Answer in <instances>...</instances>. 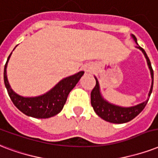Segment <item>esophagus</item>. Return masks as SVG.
I'll use <instances>...</instances> for the list:
<instances>
[{"label":"esophagus","mask_w":158,"mask_h":158,"mask_svg":"<svg viewBox=\"0 0 158 158\" xmlns=\"http://www.w3.org/2000/svg\"><path fill=\"white\" fill-rule=\"evenodd\" d=\"M84 71H85V73H92V70H93V67L90 64H87V65L84 66Z\"/></svg>","instance_id":"34e87169"}]
</instances>
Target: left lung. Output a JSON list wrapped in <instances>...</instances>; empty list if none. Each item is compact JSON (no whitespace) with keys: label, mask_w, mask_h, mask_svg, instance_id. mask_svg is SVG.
Returning a JSON list of instances; mask_svg holds the SVG:
<instances>
[{"label":"left lung","mask_w":158,"mask_h":158,"mask_svg":"<svg viewBox=\"0 0 158 158\" xmlns=\"http://www.w3.org/2000/svg\"><path fill=\"white\" fill-rule=\"evenodd\" d=\"M131 37L134 40V42L136 43L137 48L141 50L142 52L143 53L144 57L147 60V63L148 66L150 73H151L152 77V85L150 90L148 93V98L146 101L142 102V103L136 105V106H130V107H123V106H116L112 103H110L106 99L104 98L101 92V88H100V84H99L98 79L95 77L96 79V86L94 87L91 93H90V102L92 106L94 111L96 112V114L103 118L104 120L113 123H127L129 121L132 120L133 118L136 117L139 113H141L142 110H143L144 107L146 106L147 103L149 100V97L151 96V93L152 91V86H153V70L152 68L151 62L149 60L146 52L144 51L143 48H141L138 44L136 37L134 35H131Z\"/></svg>","instance_id":"1"}]
</instances>
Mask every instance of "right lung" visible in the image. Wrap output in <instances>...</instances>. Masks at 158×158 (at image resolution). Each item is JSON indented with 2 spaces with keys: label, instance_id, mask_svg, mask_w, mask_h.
Here are the masks:
<instances>
[{
  "label": "right lung",
  "instance_id": "1",
  "mask_svg": "<svg viewBox=\"0 0 158 158\" xmlns=\"http://www.w3.org/2000/svg\"><path fill=\"white\" fill-rule=\"evenodd\" d=\"M11 54L12 52L9 55L5 65L4 82L10 98L17 109L26 115L37 118H50L60 113L67 101L68 94L77 84L84 72L81 71L74 75L63 78L51 90L41 96L24 97L12 90L7 79V64Z\"/></svg>",
  "mask_w": 158,
  "mask_h": 158
}]
</instances>
